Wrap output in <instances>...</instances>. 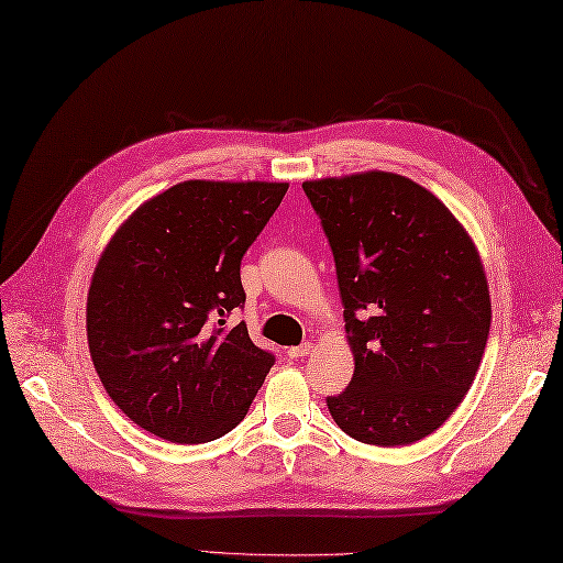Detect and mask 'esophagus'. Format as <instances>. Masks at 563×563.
I'll return each instance as SVG.
<instances>
[{
	"instance_id": "obj_1",
	"label": "esophagus",
	"mask_w": 563,
	"mask_h": 563,
	"mask_svg": "<svg viewBox=\"0 0 563 563\" xmlns=\"http://www.w3.org/2000/svg\"><path fill=\"white\" fill-rule=\"evenodd\" d=\"M314 351L312 343H302V345H292V349H288V357H305Z\"/></svg>"
}]
</instances>
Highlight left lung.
Returning a JSON list of instances; mask_svg holds the SVG:
<instances>
[{"instance_id":"obj_1","label":"left lung","mask_w":563,"mask_h":563,"mask_svg":"<svg viewBox=\"0 0 563 563\" xmlns=\"http://www.w3.org/2000/svg\"><path fill=\"white\" fill-rule=\"evenodd\" d=\"M302 188L336 263L355 361L329 411L367 445H411L448 421L482 365L492 297L479 251L406 176L367 172Z\"/></svg>"}]
</instances>
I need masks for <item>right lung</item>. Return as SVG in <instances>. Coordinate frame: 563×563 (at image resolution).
<instances>
[{
  "instance_id": "obj_1",
  "label": "right lung",
  "mask_w": 563,
  "mask_h": 563,
  "mask_svg": "<svg viewBox=\"0 0 563 563\" xmlns=\"http://www.w3.org/2000/svg\"><path fill=\"white\" fill-rule=\"evenodd\" d=\"M288 184L184 181L130 214L93 271V367L130 421L198 445L242 423L275 355L249 339L242 258Z\"/></svg>"
}]
</instances>
